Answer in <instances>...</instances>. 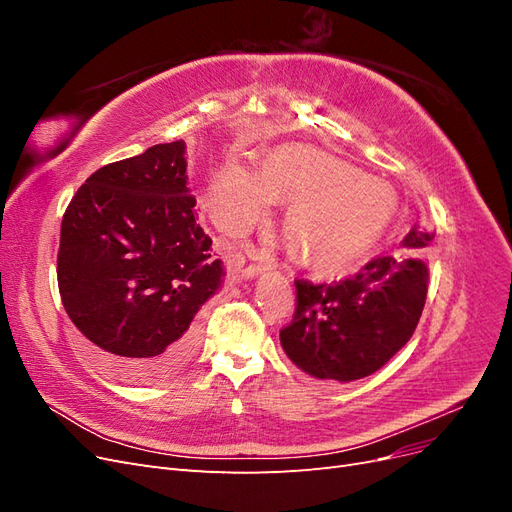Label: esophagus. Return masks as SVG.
I'll return each mask as SVG.
<instances>
[{
  "label": "esophagus",
  "mask_w": 512,
  "mask_h": 512,
  "mask_svg": "<svg viewBox=\"0 0 512 512\" xmlns=\"http://www.w3.org/2000/svg\"><path fill=\"white\" fill-rule=\"evenodd\" d=\"M271 267V260L262 256L256 250H247V254L237 262V273L241 280H250V277H256L258 273L267 271Z\"/></svg>",
  "instance_id": "esophagus-1"
}]
</instances>
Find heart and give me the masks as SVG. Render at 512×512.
<instances>
[{
    "label": "heart",
    "mask_w": 512,
    "mask_h": 512,
    "mask_svg": "<svg viewBox=\"0 0 512 512\" xmlns=\"http://www.w3.org/2000/svg\"><path fill=\"white\" fill-rule=\"evenodd\" d=\"M288 198L286 239L305 265L342 271L361 260L389 228L397 194L389 183L307 145L275 147L265 164L226 160L209 183L207 207L226 230L265 218Z\"/></svg>",
    "instance_id": "1"
}]
</instances>
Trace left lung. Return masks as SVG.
I'll list each match as a JSON object with an SVG mask.
<instances>
[{
    "label": "left lung",
    "mask_w": 512,
    "mask_h": 512,
    "mask_svg": "<svg viewBox=\"0 0 512 512\" xmlns=\"http://www.w3.org/2000/svg\"><path fill=\"white\" fill-rule=\"evenodd\" d=\"M433 235L414 224L399 254H384L348 280H297V312L280 331L288 359L318 380L352 382L389 363L423 314Z\"/></svg>",
    "instance_id": "obj_1"
}]
</instances>
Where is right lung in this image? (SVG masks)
Returning <instances> with one entry per match:
<instances>
[{"label": "right lung", "instance_id": "1", "mask_svg": "<svg viewBox=\"0 0 512 512\" xmlns=\"http://www.w3.org/2000/svg\"><path fill=\"white\" fill-rule=\"evenodd\" d=\"M185 143L106 164L61 220L57 284L74 327L115 378L156 382L196 350L224 265L194 213Z\"/></svg>", "mask_w": 512, "mask_h": 512}]
</instances>
